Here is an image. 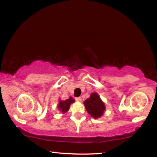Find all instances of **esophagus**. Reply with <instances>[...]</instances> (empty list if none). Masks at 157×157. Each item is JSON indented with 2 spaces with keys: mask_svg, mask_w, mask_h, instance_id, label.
I'll list each match as a JSON object with an SVG mask.
<instances>
[{
  "mask_svg": "<svg viewBox=\"0 0 157 157\" xmlns=\"http://www.w3.org/2000/svg\"><path fill=\"white\" fill-rule=\"evenodd\" d=\"M75 99H76L77 101H81V97H76Z\"/></svg>",
  "mask_w": 157,
  "mask_h": 157,
  "instance_id": "34e87169",
  "label": "esophagus"
}]
</instances>
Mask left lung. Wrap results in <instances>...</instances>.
<instances>
[{"instance_id": "1", "label": "left lung", "mask_w": 157, "mask_h": 157, "mask_svg": "<svg viewBox=\"0 0 157 157\" xmlns=\"http://www.w3.org/2000/svg\"><path fill=\"white\" fill-rule=\"evenodd\" d=\"M84 105L88 113L94 119L101 117L105 110V105L96 93L91 94L84 101Z\"/></svg>"}]
</instances>
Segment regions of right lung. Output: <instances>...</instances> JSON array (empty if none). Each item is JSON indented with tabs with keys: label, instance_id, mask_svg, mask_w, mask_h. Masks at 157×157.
Listing matches in <instances>:
<instances>
[{
	"label": "right lung",
	"instance_id": "obj_1",
	"mask_svg": "<svg viewBox=\"0 0 157 157\" xmlns=\"http://www.w3.org/2000/svg\"><path fill=\"white\" fill-rule=\"evenodd\" d=\"M73 102H74V99H73L71 97H70L68 99H66V101H61L59 102L58 108H59V110H61L62 112L65 113L69 109L70 105Z\"/></svg>",
	"mask_w": 157,
	"mask_h": 157
}]
</instances>
